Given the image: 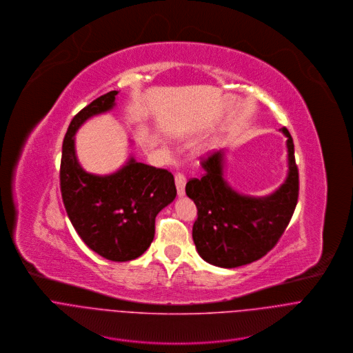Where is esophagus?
Wrapping results in <instances>:
<instances>
[{"mask_svg":"<svg viewBox=\"0 0 353 353\" xmlns=\"http://www.w3.org/2000/svg\"><path fill=\"white\" fill-rule=\"evenodd\" d=\"M175 185H176V192L178 196H183L185 194V185H186V178L183 174H176L175 175Z\"/></svg>","mask_w":353,"mask_h":353,"instance_id":"1","label":"esophagus"}]
</instances>
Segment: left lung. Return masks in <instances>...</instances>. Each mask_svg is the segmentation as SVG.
<instances>
[{
  "label": "left lung",
  "mask_w": 353,
  "mask_h": 353,
  "mask_svg": "<svg viewBox=\"0 0 353 353\" xmlns=\"http://www.w3.org/2000/svg\"><path fill=\"white\" fill-rule=\"evenodd\" d=\"M288 174L267 196L238 193L224 178L225 152L201 161L204 174L186 183V194L197 207L193 242L199 256L213 265L235 268L261 259L288 227L299 194L294 140L287 128Z\"/></svg>",
  "instance_id": "1"
}]
</instances>
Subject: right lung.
I'll list each match as a JSON object with an SVG mask.
<instances>
[{"instance_id":"1","label":"right lung","mask_w":353,"mask_h":353,"mask_svg":"<svg viewBox=\"0 0 353 353\" xmlns=\"http://www.w3.org/2000/svg\"><path fill=\"white\" fill-rule=\"evenodd\" d=\"M118 90L92 101L70 121L62 143L61 193L68 217L82 241L111 261H129L142 256L154 239L160 211L174 201V175L134 160L115 172L96 175L83 170L75 134L90 118L115 107Z\"/></svg>"}]
</instances>
